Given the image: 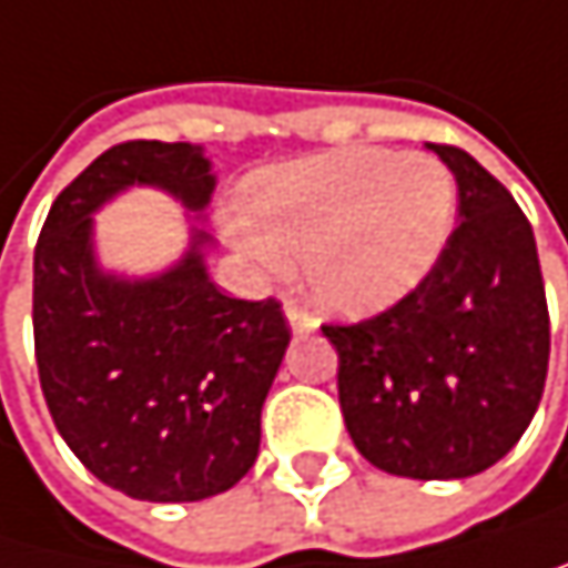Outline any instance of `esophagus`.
<instances>
[{
	"mask_svg": "<svg viewBox=\"0 0 568 568\" xmlns=\"http://www.w3.org/2000/svg\"><path fill=\"white\" fill-rule=\"evenodd\" d=\"M286 320H290V329L296 333V336H303V333H313L320 323H316V316H310L303 306H293L290 303V310H286Z\"/></svg>",
	"mask_w": 568,
	"mask_h": 568,
	"instance_id": "34e87169",
	"label": "esophagus"
}]
</instances>
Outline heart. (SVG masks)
<instances>
[{"mask_svg": "<svg viewBox=\"0 0 568 568\" xmlns=\"http://www.w3.org/2000/svg\"><path fill=\"white\" fill-rule=\"evenodd\" d=\"M455 209V174L440 158L349 148L248 178L229 235L268 272L303 255V278L323 306L374 313L434 268Z\"/></svg>", "mask_w": 568, "mask_h": 568, "instance_id": "1", "label": "heart"}]
</instances>
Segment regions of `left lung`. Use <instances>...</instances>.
I'll list each match as a JSON object with an SVG mask.
<instances>
[{
  "label": "left lung",
  "mask_w": 568,
  "mask_h": 568,
  "mask_svg": "<svg viewBox=\"0 0 568 568\" xmlns=\"http://www.w3.org/2000/svg\"><path fill=\"white\" fill-rule=\"evenodd\" d=\"M458 181V229L434 268L336 346L339 407L356 452L387 475L448 481L505 458L549 371V306L536 235L508 187L468 151L427 144Z\"/></svg>",
  "instance_id": "1"
}]
</instances>
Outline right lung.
Here are the masks:
<instances>
[{"mask_svg": "<svg viewBox=\"0 0 568 568\" xmlns=\"http://www.w3.org/2000/svg\"><path fill=\"white\" fill-rule=\"evenodd\" d=\"M131 184H154L191 212L215 191L201 148L124 141L57 194L32 258L39 387L70 452L103 485L141 501H201L258 458L290 323L272 296L232 300L215 286L205 232L154 278L100 272L90 215Z\"/></svg>", "mask_w": 568, "mask_h": 568, "instance_id": "obj_1", "label": "right lung"}]
</instances>
